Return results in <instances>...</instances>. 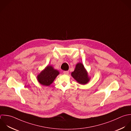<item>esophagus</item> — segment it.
<instances>
[{
	"instance_id": "1",
	"label": "esophagus",
	"mask_w": 131,
	"mask_h": 131,
	"mask_svg": "<svg viewBox=\"0 0 131 131\" xmlns=\"http://www.w3.org/2000/svg\"><path fill=\"white\" fill-rule=\"evenodd\" d=\"M63 73H64V74H65V75H68V73H69V71H64L63 72Z\"/></svg>"
}]
</instances>
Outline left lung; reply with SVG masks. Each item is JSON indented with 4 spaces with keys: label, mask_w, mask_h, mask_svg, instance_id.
<instances>
[{
    "label": "left lung",
    "mask_w": 131,
    "mask_h": 131,
    "mask_svg": "<svg viewBox=\"0 0 131 131\" xmlns=\"http://www.w3.org/2000/svg\"><path fill=\"white\" fill-rule=\"evenodd\" d=\"M71 74L74 79L81 85L87 84L90 80V77L88 75L87 70L81 62L76 64L75 69L71 72Z\"/></svg>",
    "instance_id": "1"
}]
</instances>
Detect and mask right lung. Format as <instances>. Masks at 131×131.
<instances>
[{
    "label": "right lung",
    "instance_id": "right-lung-1",
    "mask_svg": "<svg viewBox=\"0 0 131 131\" xmlns=\"http://www.w3.org/2000/svg\"><path fill=\"white\" fill-rule=\"evenodd\" d=\"M60 72L51 65H47L37 77L38 82L42 85L49 86L56 79Z\"/></svg>",
    "mask_w": 131,
    "mask_h": 131
}]
</instances>
